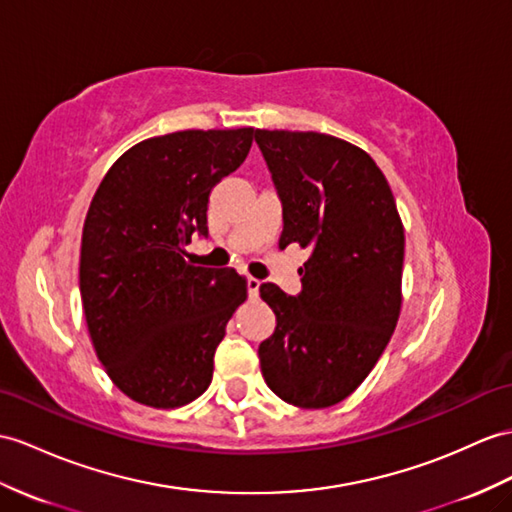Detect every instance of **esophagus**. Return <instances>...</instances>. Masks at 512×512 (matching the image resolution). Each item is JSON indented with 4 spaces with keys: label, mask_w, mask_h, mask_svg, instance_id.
Wrapping results in <instances>:
<instances>
[{
    "label": "esophagus",
    "mask_w": 512,
    "mask_h": 512,
    "mask_svg": "<svg viewBox=\"0 0 512 512\" xmlns=\"http://www.w3.org/2000/svg\"><path fill=\"white\" fill-rule=\"evenodd\" d=\"M247 295H249V299H258V295H260V280L247 278Z\"/></svg>",
    "instance_id": "34e87169"
}]
</instances>
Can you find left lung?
<instances>
[{"instance_id":"1","label":"left lung","mask_w":512,"mask_h":512,"mask_svg":"<svg viewBox=\"0 0 512 512\" xmlns=\"http://www.w3.org/2000/svg\"><path fill=\"white\" fill-rule=\"evenodd\" d=\"M282 202L280 247L310 249L302 293L260 284L276 332L260 371L286 404L328 408L352 395L389 345L402 308L404 226L373 158L321 132L256 130Z\"/></svg>"}]
</instances>
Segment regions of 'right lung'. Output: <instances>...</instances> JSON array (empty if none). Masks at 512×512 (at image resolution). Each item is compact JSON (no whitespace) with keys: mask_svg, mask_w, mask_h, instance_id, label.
Instances as JSON below:
<instances>
[{"mask_svg":"<svg viewBox=\"0 0 512 512\" xmlns=\"http://www.w3.org/2000/svg\"><path fill=\"white\" fill-rule=\"evenodd\" d=\"M254 128L182 130L130 147L84 219L80 295L97 358L121 393L178 408L213 380V358L247 282L184 260L206 236L213 186L243 165Z\"/></svg>","mask_w":512,"mask_h":512,"instance_id":"right-lung-1","label":"right lung"}]
</instances>
